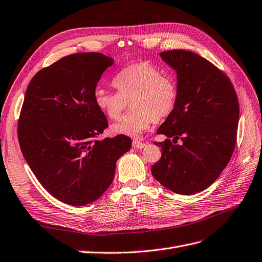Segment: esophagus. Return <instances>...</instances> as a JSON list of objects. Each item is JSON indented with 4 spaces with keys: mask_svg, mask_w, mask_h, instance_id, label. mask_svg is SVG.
<instances>
[{
    "mask_svg": "<svg viewBox=\"0 0 262 262\" xmlns=\"http://www.w3.org/2000/svg\"><path fill=\"white\" fill-rule=\"evenodd\" d=\"M145 145H146L145 143H143V142H141V141H139V140H134V141L132 142V146H133L134 148H143Z\"/></svg>",
    "mask_w": 262,
    "mask_h": 262,
    "instance_id": "34e87169",
    "label": "esophagus"
}]
</instances>
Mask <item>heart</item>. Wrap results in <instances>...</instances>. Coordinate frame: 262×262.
Returning <instances> with one entry per match:
<instances>
[{"mask_svg": "<svg viewBox=\"0 0 262 262\" xmlns=\"http://www.w3.org/2000/svg\"><path fill=\"white\" fill-rule=\"evenodd\" d=\"M118 92L99 89L95 93V104L110 120H117L128 107L132 110L112 125L114 133L139 137L171 114L176 106L178 86L171 75L164 74L148 62H138L124 68L114 78Z\"/></svg>", "mask_w": 262, "mask_h": 262, "instance_id": "heart-1", "label": "heart"}]
</instances>
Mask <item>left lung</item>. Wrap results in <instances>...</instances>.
Wrapping results in <instances>:
<instances>
[{
    "label": "left lung",
    "instance_id": "1",
    "mask_svg": "<svg viewBox=\"0 0 262 262\" xmlns=\"http://www.w3.org/2000/svg\"><path fill=\"white\" fill-rule=\"evenodd\" d=\"M161 57L176 71L178 97L157 130L168 139L155 142L162 157L152 166V175L172 192L194 194L210 187L231 160L238 99L229 78L199 54L176 49Z\"/></svg>",
    "mask_w": 262,
    "mask_h": 262
}]
</instances>
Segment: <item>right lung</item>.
<instances>
[{"instance_id":"obj_1","label":"right lung","mask_w":262,"mask_h":262,"mask_svg":"<svg viewBox=\"0 0 262 262\" xmlns=\"http://www.w3.org/2000/svg\"><path fill=\"white\" fill-rule=\"evenodd\" d=\"M114 59L98 52L68 55L31 78L18 120V142L30 169L55 199L97 200L112 185L116 162L131 147L122 136L97 140L108 121L95 91Z\"/></svg>"}]
</instances>
